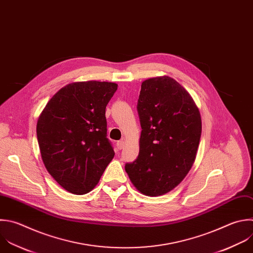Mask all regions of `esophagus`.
<instances>
[{
	"label": "esophagus",
	"instance_id": "esophagus-1",
	"mask_svg": "<svg viewBox=\"0 0 253 253\" xmlns=\"http://www.w3.org/2000/svg\"><path fill=\"white\" fill-rule=\"evenodd\" d=\"M124 145H125V143H124V141H118L117 143H116V146H117V149H119V150H121V149H123L124 148Z\"/></svg>",
	"mask_w": 253,
	"mask_h": 253
}]
</instances>
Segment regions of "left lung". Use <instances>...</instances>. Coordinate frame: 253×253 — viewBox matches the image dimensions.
Wrapping results in <instances>:
<instances>
[{
	"label": "left lung",
	"mask_w": 253,
	"mask_h": 253,
	"mask_svg": "<svg viewBox=\"0 0 253 253\" xmlns=\"http://www.w3.org/2000/svg\"><path fill=\"white\" fill-rule=\"evenodd\" d=\"M137 110L140 151L125 171L140 193L162 196L191 170L202 135L201 114L190 93L166 75L142 82Z\"/></svg>",
	"instance_id": "left-lung-1"
}]
</instances>
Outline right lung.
<instances>
[{"mask_svg":"<svg viewBox=\"0 0 253 253\" xmlns=\"http://www.w3.org/2000/svg\"><path fill=\"white\" fill-rule=\"evenodd\" d=\"M107 81H79L59 89L42 111L37 136L42 162L67 192L89 193L115 153L105 109L117 90Z\"/></svg>","mask_w":253,"mask_h":253,"instance_id":"1","label":"right lung"}]
</instances>
